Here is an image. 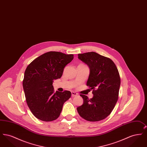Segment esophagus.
Segmentation results:
<instances>
[{
    "label": "esophagus",
    "mask_w": 147,
    "mask_h": 147,
    "mask_svg": "<svg viewBox=\"0 0 147 147\" xmlns=\"http://www.w3.org/2000/svg\"><path fill=\"white\" fill-rule=\"evenodd\" d=\"M77 95H78V94H77V92H74V91H72V92H71V96H72V97L76 96Z\"/></svg>",
    "instance_id": "1"
}]
</instances>
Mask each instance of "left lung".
I'll list each match as a JSON object with an SVG mask.
<instances>
[{
  "mask_svg": "<svg viewBox=\"0 0 147 147\" xmlns=\"http://www.w3.org/2000/svg\"><path fill=\"white\" fill-rule=\"evenodd\" d=\"M78 58L90 68L86 85L92 90L93 98L84 95L83 104L77 107L79 115L88 121H99L112 111L118 100L121 79L119 71L112 60L90 52L78 54Z\"/></svg>",
  "mask_w": 147,
  "mask_h": 147,
  "instance_id": "obj_1",
  "label": "left lung"
}]
</instances>
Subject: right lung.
I'll return each instance as SVG.
<instances>
[{
  "mask_svg": "<svg viewBox=\"0 0 147 147\" xmlns=\"http://www.w3.org/2000/svg\"><path fill=\"white\" fill-rule=\"evenodd\" d=\"M73 55L51 51L35 59L27 67L22 82L28 106L37 119L49 122L57 119L64 103L71 97L70 91H57L52 85L61 78L64 68Z\"/></svg>",
  "mask_w": 147,
  "mask_h": 147,
  "instance_id": "1",
  "label": "right lung"
}]
</instances>
